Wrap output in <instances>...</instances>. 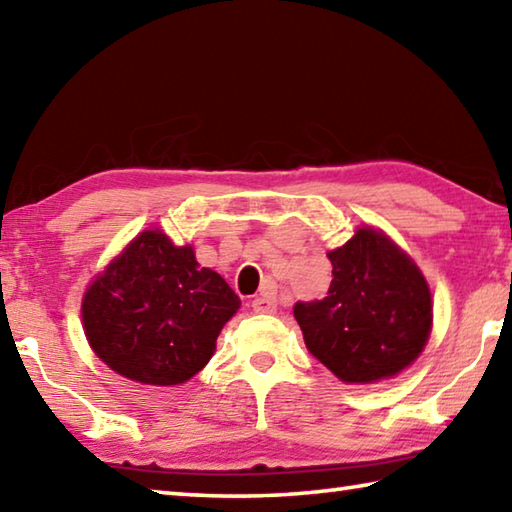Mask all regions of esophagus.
<instances>
[{
  "mask_svg": "<svg viewBox=\"0 0 512 512\" xmlns=\"http://www.w3.org/2000/svg\"><path fill=\"white\" fill-rule=\"evenodd\" d=\"M275 309H277V300L271 291H264L262 296H257L253 300V311H257V314H273Z\"/></svg>",
  "mask_w": 512,
  "mask_h": 512,
  "instance_id": "34e87169",
  "label": "esophagus"
}]
</instances>
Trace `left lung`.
<instances>
[{"instance_id":"left-lung-1","label":"left lung","mask_w":512,"mask_h":512,"mask_svg":"<svg viewBox=\"0 0 512 512\" xmlns=\"http://www.w3.org/2000/svg\"><path fill=\"white\" fill-rule=\"evenodd\" d=\"M327 257L332 284L325 298L293 307L307 350L345 384H372L409 368L433 323L420 268L368 225Z\"/></svg>"}]
</instances>
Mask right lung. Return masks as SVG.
I'll list each match as a JSON object with an SVG mask.
<instances>
[{"label": "right lung", "instance_id": "obj_1", "mask_svg": "<svg viewBox=\"0 0 512 512\" xmlns=\"http://www.w3.org/2000/svg\"><path fill=\"white\" fill-rule=\"evenodd\" d=\"M241 300L223 277L144 230L106 266L83 296V327L108 368L140 384L176 386L212 359L223 325Z\"/></svg>", "mask_w": 512, "mask_h": 512}]
</instances>
